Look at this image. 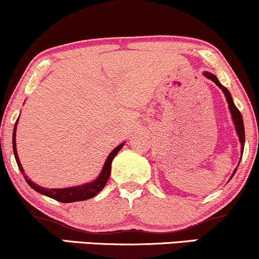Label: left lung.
<instances>
[{
  "label": "left lung",
  "mask_w": 259,
  "mask_h": 259,
  "mask_svg": "<svg viewBox=\"0 0 259 259\" xmlns=\"http://www.w3.org/2000/svg\"><path fill=\"white\" fill-rule=\"evenodd\" d=\"M204 76L208 79L212 80L214 84L218 86V88L222 89V91L224 92L225 97H227V101L229 103V109H230V113H231V118H233V121L235 124V127H236V133L237 135H239V140L240 142H241V153H243V146H245V126H243V119H242V115L241 113H240L239 109H237V107L235 106L234 101H233V97H231L230 92H229V90L225 86H223L221 82H219V80L217 79V76L214 75V74L212 73H208V72H204ZM237 169H235L233 175L236 173Z\"/></svg>",
  "instance_id": "left-lung-1"
}]
</instances>
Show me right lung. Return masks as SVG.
Listing matches in <instances>:
<instances>
[{
    "instance_id": "right-lung-1",
    "label": "right lung",
    "mask_w": 259,
    "mask_h": 259,
    "mask_svg": "<svg viewBox=\"0 0 259 259\" xmlns=\"http://www.w3.org/2000/svg\"><path fill=\"white\" fill-rule=\"evenodd\" d=\"M18 123V120H17ZM17 123L14 125V130H13V152H14V157H16L17 164L19 170L22 171V174L24 175V179L28 183V185L34 189L35 191L38 192V194L47 196V197H51L53 200L62 202V203H70V202H76V201H85L89 200V198L95 197L103 187L106 186L107 181H108L109 174H111V165H112V160L117 156V153L119 152L120 148L124 146V144H120L119 146H117L114 150L112 151L111 153L108 154L107 157L105 165H103L102 170L99 177H97L96 180L91 181V183L84 184V185H79V186H73V187H65V189H46V187L38 186L34 181H31L30 179H28V177L24 174V169H23L22 164L19 162V157H18L17 153V146H16V132H17Z\"/></svg>"
}]
</instances>
